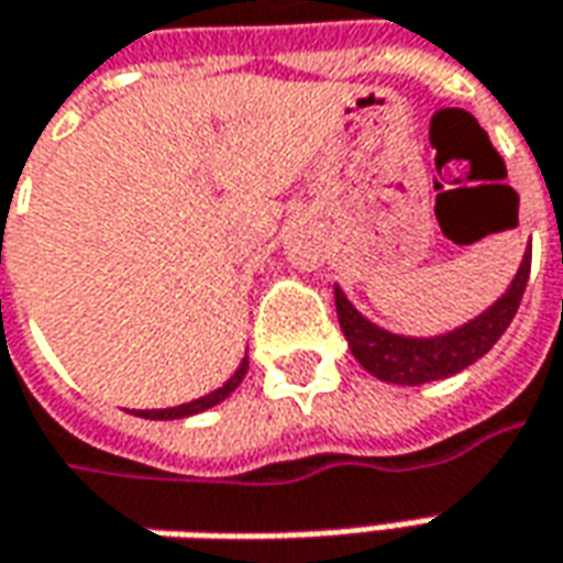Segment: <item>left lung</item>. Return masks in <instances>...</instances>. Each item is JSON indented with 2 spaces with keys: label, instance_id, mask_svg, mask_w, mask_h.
I'll return each instance as SVG.
<instances>
[{
  "label": "left lung",
  "instance_id": "left-lung-1",
  "mask_svg": "<svg viewBox=\"0 0 563 563\" xmlns=\"http://www.w3.org/2000/svg\"><path fill=\"white\" fill-rule=\"evenodd\" d=\"M527 278H530V247L523 251V260H520L511 285L505 288V294L493 307L467 319L465 325L443 331V334H431V338L396 334V331L375 325L334 285L338 322H341L343 338L350 343V353L356 356V362L368 375L387 380V384H399V387H418V384L452 378V375L465 372L467 365H474L484 353H489L493 343L505 334V328L511 325L523 288H527Z\"/></svg>",
  "mask_w": 563,
  "mask_h": 563
}]
</instances>
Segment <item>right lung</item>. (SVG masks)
<instances>
[{"mask_svg":"<svg viewBox=\"0 0 563 563\" xmlns=\"http://www.w3.org/2000/svg\"><path fill=\"white\" fill-rule=\"evenodd\" d=\"M247 375V356L241 360V365L235 368V375L225 380L222 387L217 390H210V394L198 396V399H191V402H183V406H169V409H130L132 415H139V418H151V421H176V418H188V415H201L207 409H213V406H220L225 396L235 394V387L244 380Z\"/></svg>","mask_w":563,"mask_h":563,"instance_id":"obj_1","label":"right lung"}]
</instances>
